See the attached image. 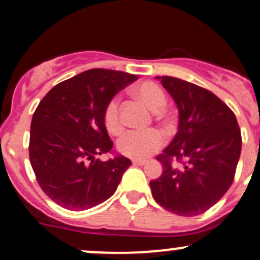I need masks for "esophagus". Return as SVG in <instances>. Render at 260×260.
I'll list each match as a JSON object with an SVG mask.
<instances>
[{
    "mask_svg": "<svg viewBox=\"0 0 260 260\" xmlns=\"http://www.w3.org/2000/svg\"><path fill=\"white\" fill-rule=\"evenodd\" d=\"M132 164L136 165V166H143V165L147 164L146 159H132Z\"/></svg>",
    "mask_w": 260,
    "mask_h": 260,
    "instance_id": "obj_1",
    "label": "esophagus"
}]
</instances>
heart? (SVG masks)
I'll list each match as a JSON object with an SVG mask.
<instances>
[{"label":"heart","instance_id":"1","mask_svg":"<svg viewBox=\"0 0 260 260\" xmlns=\"http://www.w3.org/2000/svg\"><path fill=\"white\" fill-rule=\"evenodd\" d=\"M136 95L148 108L158 111L166 103V94L159 85L152 81H145L136 88ZM104 123L107 129L113 135H119L123 131V122L120 117L119 101L112 99L104 111ZM165 143V136L158 129L129 131L124 133L118 141V149L124 156L131 158H146L158 151Z\"/></svg>","mask_w":260,"mask_h":260}]
</instances>
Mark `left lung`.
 <instances>
[{
	"label": "left lung",
	"instance_id": "obj_1",
	"mask_svg": "<svg viewBox=\"0 0 260 260\" xmlns=\"http://www.w3.org/2000/svg\"><path fill=\"white\" fill-rule=\"evenodd\" d=\"M157 79L176 103L179 131L157 156L164 171L149 182L152 196L166 210L195 216L214 206L232 186L242 133L232 109L210 90L179 78ZM172 159L183 166L172 167Z\"/></svg>",
	"mask_w": 260,
	"mask_h": 260
}]
</instances>
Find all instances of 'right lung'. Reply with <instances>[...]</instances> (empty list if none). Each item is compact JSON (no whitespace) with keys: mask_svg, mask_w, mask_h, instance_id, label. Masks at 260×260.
<instances>
[{"mask_svg":"<svg viewBox=\"0 0 260 260\" xmlns=\"http://www.w3.org/2000/svg\"><path fill=\"white\" fill-rule=\"evenodd\" d=\"M137 77L90 69L61 81L39 103L31 120L28 154L36 180L54 203L68 210H86L117 190L129 158L103 162L112 151L104 111L120 89Z\"/></svg>","mask_w":260,"mask_h":260,"instance_id":"1","label":"right lung"}]
</instances>
